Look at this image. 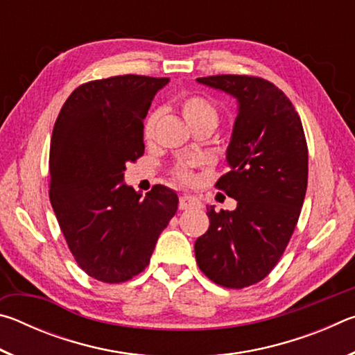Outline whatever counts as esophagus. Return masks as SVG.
Instances as JSON below:
<instances>
[{"instance_id": "1", "label": "esophagus", "mask_w": 355, "mask_h": 355, "mask_svg": "<svg viewBox=\"0 0 355 355\" xmlns=\"http://www.w3.org/2000/svg\"><path fill=\"white\" fill-rule=\"evenodd\" d=\"M197 205H199V200H197L194 196L183 194L182 197H180V209H189V208H194Z\"/></svg>"}]
</instances>
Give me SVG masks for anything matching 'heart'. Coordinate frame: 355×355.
<instances>
[{
  "instance_id": "b5f03b06",
  "label": "heart",
  "mask_w": 355,
  "mask_h": 355,
  "mask_svg": "<svg viewBox=\"0 0 355 355\" xmlns=\"http://www.w3.org/2000/svg\"><path fill=\"white\" fill-rule=\"evenodd\" d=\"M182 114L186 120V123L191 128L199 127V125H209V127H216L218 125V110H216L211 101L200 97V95H189L182 101ZM158 120V114H150L144 125V136L146 139H150L153 136L155 123ZM175 177L180 180H189L191 173L186 166H178L175 169Z\"/></svg>"
}]
</instances>
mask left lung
I'll use <instances>...</instances> for the list:
<instances>
[{
	"label": "left lung",
	"mask_w": 355,
	"mask_h": 355,
	"mask_svg": "<svg viewBox=\"0 0 355 355\" xmlns=\"http://www.w3.org/2000/svg\"><path fill=\"white\" fill-rule=\"evenodd\" d=\"M236 100L225 159L216 186L238 202L209 207V227L196 239V260L218 285L244 288L266 277L297 224L309 178V153L297 112L272 83L243 75L197 78Z\"/></svg>",
	"instance_id": "left-lung-1"
}]
</instances>
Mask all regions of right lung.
<instances>
[{"label": "right lung", "mask_w": 355, "mask_h": 355, "mask_svg": "<svg viewBox=\"0 0 355 355\" xmlns=\"http://www.w3.org/2000/svg\"><path fill=\"white\" fill-rule=\"evenodd\" d=\"M169 78L112 76L86 83L53 128L50 202L84 272L119 284L142 272L175 216L177 192L156 184L146 197L123 182L144 155V119Z\"/></svg>", "instance_id": "right-lung-1"}]
</instances>
